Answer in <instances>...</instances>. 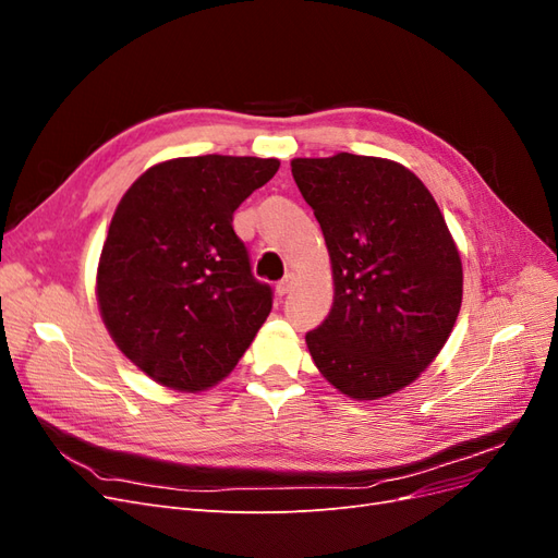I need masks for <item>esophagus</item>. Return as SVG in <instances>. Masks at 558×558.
<instances>
[{"instance_id": "1", "label": "esophagus", "mask_w": 558, "mask_h": 558, "mask_svg": "<svg viewBox=\"0 0 558 558\" xmlns=\"http://www.w3.org/2000/svg\"><path fill=\"white\" fill-rule=\"evenodd\" d=\"M291 289H293V277L289 275V277H283V279L277 283V295L283 298Z\"/></svg>"}]
</instances>
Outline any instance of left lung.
Here are the masks:
<instances>
[{
  "label": "left lung",
  "mask_w": 558,
  "mask_h": 558,
  "mask_svg": "<svg viewBox=\"0 0 558 558\" xmlns=\"http://www.w3.org/2000/svg\"><path fill=\"white\" fill-rule=\"evenodd\" d=\"M291 172L324 230L335 300L307 332L316 367L356 400L412 384L449 340L463 267L424 183L393 160L295 158Z\"/></svg>",
  "instance_id": "left-lung-1"
}]
</instances>
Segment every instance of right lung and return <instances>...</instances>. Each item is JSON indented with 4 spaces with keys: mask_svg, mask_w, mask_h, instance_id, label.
I'll list each match as a JSON object with an SVG mask.
<instances>
[{
    "mask_svg": "<svg viewBox=\"0 0 558 558\" xmlns=\"http://www.w3.org/2000/svg\"><path fill=\"white\" fill-rule=\"evenodd\" d=\"M275 158H174L134 181L111 218L97 302L116 347L174 391H205L238 365L272 310L232 228Z\"/></svg>",
    "mask_w": 558,
    "mask_h": 558,
    "instance_id": "right-lung-1",
    "label": "right lung"
}]
</instances>
